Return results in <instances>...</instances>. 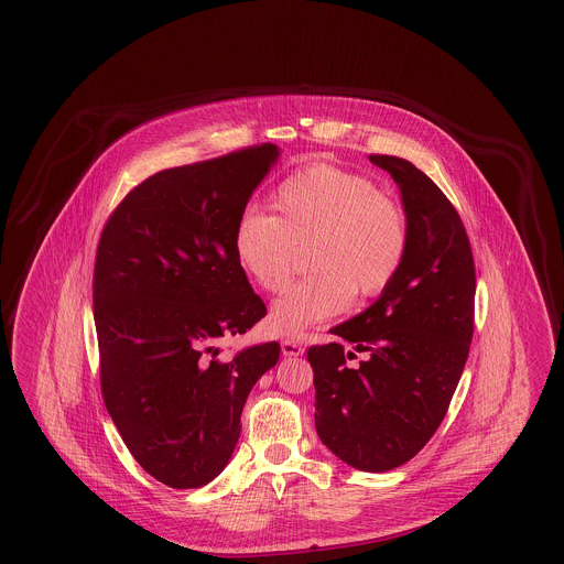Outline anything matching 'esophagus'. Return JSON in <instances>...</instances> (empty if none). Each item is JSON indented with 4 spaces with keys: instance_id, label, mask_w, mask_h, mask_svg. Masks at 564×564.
<instances>
[{
    "instance_id": "1",
    "label": "esophagus",
    "mask_w": 564,
    "mask_h": 564,
    "mask_svg": "<svg viewBox=\"0 0 564 564\" xmlns=\"http://www.w3.org/2000/svg\"><path fill=\"white\" fill-rule=\"evenodd\" d=\"M281 350H283V355H285V357H300V355L304 352V347H302L297 340L285 338V340L281 343Z\"/></svg>"
}]
</instances>
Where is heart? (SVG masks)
<instances>
[{"label":"heart","mask_w":564,"mask_h":564,"mask_svg":"<svg viewBox=\"0 0 564 564\" xmlns=\"http://www.w3.org/2000/svg\"><path fill=\"white\" fill-rule=\"evenodd\" d=\"M272 212L245 209L232 232L242 272L264 292L288 285L306 249L313 270L270 306L269 327L302 338L317 323L345 313L352 294L380 295L398 279L408 253V219L398 200L361 175L311 164L285 177Z\"/></svg>","instance_id":"obj_1"}]
</instances>
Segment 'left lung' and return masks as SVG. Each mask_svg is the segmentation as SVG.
Segmentation results:
<instances>
[{
  "mask_svg": "<svg viewBox=\"0 0 564 564\" xmlns=\"http://www.w3.org/2000/svg\"><path fill=\"white\" fill-rule=\"evenodd\" d=\"M402 192L408 253L372 306L332 329L349 343L308 349L315 427L323 444L361 471H389L437 431L474 336L476 267L453 203L410 161L372 154ZM366 351L359 367L345 356Z\"/></svg>",
  "mask_w": 564,
  "mask_h": 564,
  "instance_id": "1",
  "label": "left lung"
}]
</instances>
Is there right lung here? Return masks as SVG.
<instances>
[{
	"mask_svg": "<svg viewBox=\"0 0 564 564\" xmlns=\"http://www.w3.org/2000/svg\"><path fill=\"white\" fill-rule=\"evenodd\" d=\"M279 159L262 143L164 169L109 215L93 304L101 393L134 460L171 488H198L228 465L242 405L279 361V343L219 357L221 338L267 315L232 232Z\"/></svg>",
	"mask_w": 564,
	"mask_h": 564,
	"instance_id": "add662e5",
	"label": "right lung"
}]
</instances>
